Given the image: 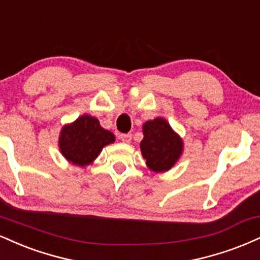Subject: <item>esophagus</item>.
I'll return each instance as SVG.
<instances>
[{"mask_svg":"<svg viewBox=\"0 0 260 260\" xmlns=\"http://www.w3.org/2000/svg\"><path fill=\"white\" fill-rule=\"evenodd\" d=\"M120 139L123 143H129L131 139H132V136H131L129 133H122L120 134Z\"/></svg>","mask_w":260,"mask_h":260,"instance_id":"obj_1","label":"esophagus"}]
</instances>
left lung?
<instances>
[{"label": "left lung", "mask_w": 260, "mask_h": 260, "mask_svg": "<svg viewBox=\"0 0 260 260\" xmlns=\"http://www.w3.org/2000/svg\"><path fill=\"white\" fill-rule=\"evenodd\" d=\"M144 139L140 149L146 165L154 172H165L173 167L183 151V142L164 118L148 121L143 126Z\"/></svg>", "instance_id": "1"}]
</instances>
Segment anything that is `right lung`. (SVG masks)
Returning <instances> with one entry per match:
<instances>
[{"mask_svg": "<svg viewBox=\"0 0 260 260\" xmlns=\"http://www.w3.org/2000/svg\"><path fill=\"white\" fill-rule=\"evenodd\" d=\"M114 140V134L100 127L95 117L83 115L73 124L62 128L59 146L67 160L86 166L94 161L102 149Z\"/></svg>", "mask_w": 260, "mask_h": 260, "instance_id": "obj_1", "label": "right lung"}]
</instances>
